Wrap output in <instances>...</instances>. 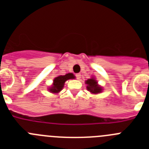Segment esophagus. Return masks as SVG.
<instances>
[{
  "label": "esophagus",
  "instance_id": "1",
  "mask_svg": "<svg viewBox=\"0 0 149 149\" xmlns=\"http://www.w3.org/2000/svg\"><path fill=\"white\" fill-rule=\"evenodd\" d=\"M75 76H76V78H77V80H80V79H81V74H76Z\"/></svg>",
  "mask_w": 149,
  "mask_h": 149
}]
</instances>
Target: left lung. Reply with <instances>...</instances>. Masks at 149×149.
<instances>
[{"label":"left lung","mask_w":149,"mask_h":149,"mask_svg":"<svg viewBox=\"0 0 149 149\" xmlns=\"http://www.w3.org/2000/svg\"><path fill=\"white\" fill-rule=\"evenodd\" d=\"M86 84H87V88L88 90L92 93H94V94H97V93H99L101 92V86H99L97 84V81L95 80L94 78L88 79L87 81H86Z\"/></svg>","instance_id":"obj_1"}]
</instances>
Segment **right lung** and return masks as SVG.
Wrapping results in <instances>:
<instances>
[{"label": "right lung", "mask_w": 149, "mask_h": 149, "mask_svg": "<svg viewBox=\"0 0 149 149\" xmlns=\"http://www.w3.org/2000/svg\"><path fill=\"white\" fill-rule=\"evenodd\" d=\"M74 75L72 73H68L65 75H60L58 77H56L54 80V84L52 87L50 88L49 91H51V93H57L60 91L62 90L64 84L67 80L69 79H74Z\"/></svg>", "instance_id": "add662e5"}]
</instances>
